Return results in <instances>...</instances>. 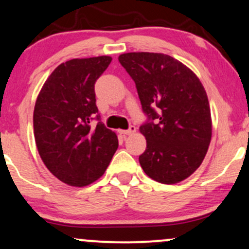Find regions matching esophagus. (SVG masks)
I'll list each match as a JSON object with an SVG mask.
<instances>
[{"label":"esophagus","instance_id":"obj_1","mask_svg":"<svg viewBox=\"0 0 249 249\" xmlns=\"http://www.w3.org/2000/svg\"><path fill=\"white\" fill-rule=\"evenodd\" d=\"M135 131H137V128L133 125H131L130 127H128V130H119L118 132L121 134H124V135H130V134H133L135 133Z\"/></svg>","mask_w":249,"mask_h":249}]
</instances>
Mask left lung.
<instances>
[{
	"label": "left lung",
	"instance_id": "left-lung-1",
	"mask_svg": "<svg viewBox=\"0 0 249 249\" xmlns=\"http://www.w3.org/2000/svg\"><path fill=\"white\" fill-rule=\"evenodd\" d=\"M137 86L148 122L140 126L147 148L139 162L162 184H177L202 163L212 140L206 90L191 69L169 55L126 53L118 57Z\"/></svg>",
	"mask_w": 249,
	"mask_h": 249
}]
</instances>
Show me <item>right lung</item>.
Wrapping results in <instances>:
<instances>
[{
	"label": "right lung",
	"instance_id": "obj_1",
	"mask_svg": "<svg viewBox=\"0 0 249 249\" xmlns=\"http://www.w3.org/2000/svg\"><path fill=\"white\" fill-rule=\"evenodd\" d=\"M110 56L73 58L59 64L43 84L33 112L34 138L47 169L70 186L83 187L105 174L118 148L115 132L99 112L95 81L111 62Z\"/></svg>",
	"mask_w": 249,
	"mask_h": 249
}]
</instances>
